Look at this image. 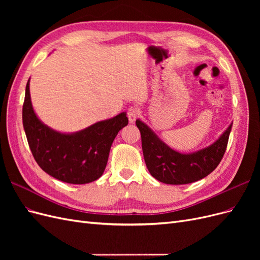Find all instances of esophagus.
<instances>
[{
	"mask_svg": "<svg viewBox=\"0 0 260 260\" xmlns=\"http://www.w3.org/2000/svg\"><path fill=\"white\" fill-rule=\"evenodd\" d=\"M127 116H128V119L131 123L135 122L139 116V111L136 107H130L127 112Z\"/></svg>",
	"mask_w": 260,
	"mask_h": 260,
	"instance_id": "obj_1",
	"label": "esophagus"
}]
</instances>
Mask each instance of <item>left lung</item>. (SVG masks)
I'll return each instance as SVG.
<instances>
[{
    "label": "left lung",
    "instance_id": "left-lung-1",
    "mask_svg": "<svg viewBox=\"0 0 260 260\" xmlns=\"http://www.w3.org/2000/svg\"><path fill=\"white\" fill-rule=\"evenodd\" d=\"M142 139L146 167L156 180L166 184H187L214 171L221 161L232 123L209 146L193 153H179L169 147L142 120L136 121Z\"/></svg>",
    "mask_w": 260,
    "mask_h": 260
}]
</instances>
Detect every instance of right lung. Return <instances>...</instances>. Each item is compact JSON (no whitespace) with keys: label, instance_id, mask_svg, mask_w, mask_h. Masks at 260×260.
<instances>
[{"label":"right lung","instance_id":"add662e5","mask_svg":"<svg viewBox=\"0 0 260 260\" xmlns=\"http://www.w3.org/2000/svg\"><path fill=\"white\" fill-rule=\"evenodd\" d=\"M30 79L22 106V124L36 161L46 174L70 184L98 180L105 170L116 136L128 124L124 112L83 130L62 133L39 119L30 98Z\"/></svg>","mask_w":260,"mask_h":260}]
</instances>
